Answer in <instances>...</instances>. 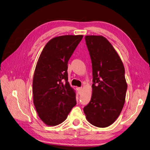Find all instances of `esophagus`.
<instances>
[{
    "mask_svg": "<svg viewBox=\"0 0 150 150\" xmlns=\"http://www.w3.org/2000/svg\"><path fill=\"white\" fill-rule=\"evenodd\" d=\"M78 91H79V93H81V91H82V87H79L78 88Z\"/></svg>",
    "mask_w": 150,
    "mask_h": 150,
    "instance_id": "34e87169",
    "label": "esophagus"
}]
</instances>
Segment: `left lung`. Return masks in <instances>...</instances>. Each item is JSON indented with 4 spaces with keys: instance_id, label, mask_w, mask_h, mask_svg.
Returning <instances> with one entry per match:
<instances>
[{
    "instance_id": "obj_1",
    "label": "left lung",
    "mask_w": 150,
    "mask_h": 150,
    "mask_svg": "<svg viewBox=\"0 0 150 150\" xmlns=\"http://www.w3.org/2000/svg\"><path fill=\"white\" fill-rule=\"evenodd\" d=\"M92 64V95L83 108L86 118L95 127H107L123 109L127 90L125 68L112 44L103 36L85 37Z\"/></svg>"
}]
</instances>
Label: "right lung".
<instances>
[{"instance_id":"1","label":"right lung","mask_w":150,"mask_h":150,"mask_svg":"<svg viewBox=\"0 0 150 150\" xmlns=\"http://www.w3.org/2000/svg\"><path fill=\"white\" fill-rule=\"evenodd\" d=\"M83 35L52 38L40 55L33 79V104L46 125L55 126L66 120L76 104L68 81V62Z\"/></svg>"}]
</instances>
